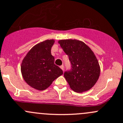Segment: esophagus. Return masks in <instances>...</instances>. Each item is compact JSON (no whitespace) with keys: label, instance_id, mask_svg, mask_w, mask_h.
<instances>
[{"label":"esophagus","instance_id":"obj_1","mask_svg":"<svg viewBox=\"0 0 123 123\" xmlns=\"http://www.w3.org/2000/svg\"><path fill=\"white\" fill-rule=\"evenodd\" d=\"M60 68H61V69H62V70H64V66L63 65H62V66H60Z\"/></svg>","mask_w":123,"mask_h":123}]
</instances>
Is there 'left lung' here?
I'll return each instance as SVG.
<instances>
[{"instance_id":"8db88e82","label":"left lung","mask_w":123,"mask_h":123,"mask_svg":"<svg viewBox=\"0 0 123 123\" xmlns=\"http://www.w3.org/2000/svg\"><path fill=\"white\" fill-rule=\"evenodd\" d=\"M59 43L69 56L72 69L64 76L74 92H85L92 88L100 74V66L93 51L83 42L77 40H62Z\"/></svg>"}]
</instances>
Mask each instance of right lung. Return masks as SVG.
Segmentation results:
<instances>
[{
    "label": "right lung",
    "mask_w": 123,
    "mask_h": 123,
    "mask_svg": "<svg viewBox=\"0 0 123 123\" xmlns=\"http://www.w3.org/2000/svg\"><path fill=\"white\" fill-rule=\"evenodd\" d=\"M54 40H47L28 51L22 60L21 70L24 80L39 91L49 88L55 79L63 74V70L54 64L51 54Z\"/></svg>",
    "instance_id": "add662e5"
}]
</instances>
